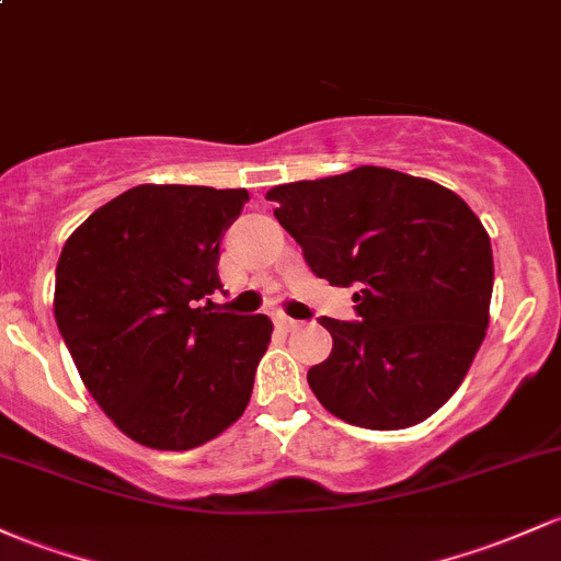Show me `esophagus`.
<instances>
[{"instance_id":"1","label":"esophagus","mask_w":561,"mask_h":561,"mask_svg":"<svg viewBox=\"0 0 561 561\" xmlns=\"http://www.w3.org/2000/svg\"><path fill=\"white\" fill-rule=\"evenodd\" d=\"M276 324H279L282 330H295V328H300L298 319L287 317V313H276Z\"/></svg>"}]
</instances>
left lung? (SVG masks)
Masks as SVG:
<instances>
[{
  "instance_id": "1",
  "label": "left lung",
  "mask_w": 561,
  "mask_h": 561,
  "mask_svg": "<svg viewBox=\"0 0 561 561\" xmlns=\"http://www.w3.org/2000/svg\"><path fill=\"white\" fill-rule=\"evenodd\" d=\"M276 220L319 279L356 287V322L322 317L332 351L309 370L324 410L397 431L458 391L490 324L492 248L450 188L389 168L274 186Z\"/></svg>"
}]
</instances>
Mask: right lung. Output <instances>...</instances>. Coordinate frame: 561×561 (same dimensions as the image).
<instances>
[{
	"instance_id": "obj_1",
	"label": "right lung",
	"mask_w": 561,
	"mask_h": 561,
	"mask_svg": "<svg viewBox=\"0 0 561 561\" xmlns=\"http://www.w3.org/2000/svg\"><path fill=\"white\" fill-rule=\"evenodd\" d=\"M248 199L146 183L98 207L60 252L53 306L73 365L114 426L151 450L205 445L250 402L274 324L210 300L220 239Z\"/></svg>"
}]
</instances>
